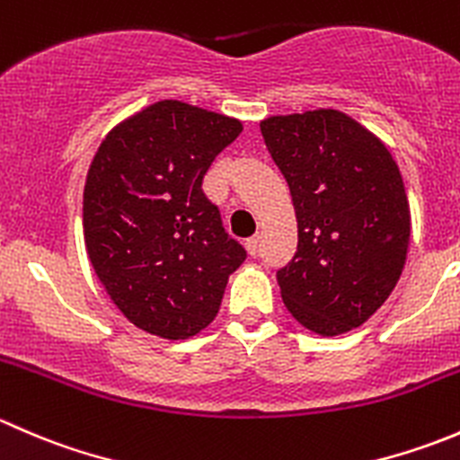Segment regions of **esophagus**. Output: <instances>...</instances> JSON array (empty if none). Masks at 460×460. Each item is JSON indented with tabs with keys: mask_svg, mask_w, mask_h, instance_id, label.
<instances>
[{
	"mask_svg": "<svg viewBox=\"0 0 460 460\" xmlns=\"http://www.w3.org/2000/svg\"><path fill=\"white\" fill-rule=\"evenodd\" d=\"M244 247H247V253L249 256H258V247H260V240L253 235V238H249L247 243H244Z\"/></svg>",
	"mask_w": 460,
	"mask_h": 460,
	"instance_id": "obj_1",
	"label": "esophagus"
}]
</instances>
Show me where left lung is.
I'll return each instance as SVG.
<instances>
[{"label": "left lung", "mask_w": 460, "mask_h": 460, "mask_svg": "<svg viewBox=\"0 0 460 460\" xmlns=\"http://www.w3.org/2000/svg\"><path fill=\"white\" fill-rule=\"evenodd\" d=\"M260 131L298 222V252L278 271L282 303L318 336L351 332L389 298L405 267L411 216L396 160L336 109L271 115Z\"/></svg>", "instance_id": "8db88e82"}]
</instances>
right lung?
I'll use <instances>...</instances> for the list:
<instances>
[{
  "label": "right lung",
  "mask_w": 460,
  "mask_h": 460,
  "mask_svg": "<svg viewBox=\"0 0 460 460\" xmlns=\"http://www.w3.org/2000/svg\"><path fill=\"white\" fill-rule=\"evenodd\" d=\"M243 122L162 100L109 131L84 184L86 253L115 307L137 329L184 341L217 316L244 262L202 178Z\"/></svg>",
  "instance_id": "obj_1"
}]
</instances>
